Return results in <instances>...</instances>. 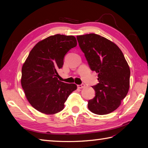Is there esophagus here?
Masks as SVG:
<instances>
[{
    "label": "esophagus",
    "mask_w": 148,
    "mask_h": 148,
    "mask_svg": "<svg viewBox=\"0 0 148 148\" xmlns=\"http://www.w3.org/2000/svg\"><path fill=\"white\" fill-rule=\"evenodd\" d=\"M85 87V84H78L77 85V88H83Z\"/></svg>",
    "instance_id": "obj_1"
}]
</instances>
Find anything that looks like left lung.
Listing matches in <instances>:
<instances>
[{
  "mask_svg": "<svg viewBox=\"0 0 148 148\" xmlns=\"http://www.w3.org/2000/svg\"><path fill=\"white\" fill-rule=\"evenodd\" d=\"M90 69L98 74L99 83L93 86L95 96L88 102L96 114L111 113L120 106L130 86V71L121 49L111 40L95 34L77 36Z\"/></svg>",
  "mask_w": 148,
  "mask_h": 148,
  "instance_id": "8db88e82",
  "label": "left lung"
}]
</instances>
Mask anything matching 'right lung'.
<instances>
[{
    "label": "right lung",
    "mask_w": 148,
    "mask_h": 148,
    "mask_svg": "<svg viewBox=\"0 0 148 148\" xmlns=\"http://www.w3.org/2000/svg\"><path fill=\"white\" fill-rule=\"evenodd\" d=\"M77 46L76 37L56 34L39 42L31 50L21 69V83L28 101L34 108L46 114L64 108L76 84L58 79V71L65 55Z\"/></svg>",
    "instance_id": "1"
}]
</instances>
